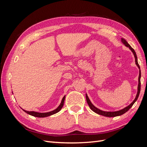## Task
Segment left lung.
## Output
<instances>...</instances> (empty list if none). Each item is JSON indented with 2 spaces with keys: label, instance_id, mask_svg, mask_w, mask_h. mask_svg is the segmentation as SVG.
<instances>
[{
  "label": "left lung",
  "instance_id": "left-lung-1",
  "mask_svg": "<svg viewBox=\"0 0 147 147\" xmlns=\"http://www.w3.org/2000/svg\"><path fill=\"white\" fill-rule=\"evenodd\" d=\"M121 42L124 44V45H125L126 47H128L130 49V50H131V51L132 52L133 55H134V57H135V61H136V64L137 65V66L138 67V68L139 69V79H138V82H139V83H138V86H137V95L136 96V98L134 99V100L132 101V103H131L128 106L126 107L125 108H124L121 110H118V111H115V112H106V111H103V110H101L100 109H99L98 108L96 107L93 105L92 103L91 100H90V99H89V97L88 96V95L86 94V101H87V103L89 105V107H90V109L93 111V112L99 114V115H102V116H104V117H118V116H120V115H121L124 113H125L126 112H127V111L129 110L131 107L133 105V104H134L135 102H136V100H137L138 97H139V94H140V78H141V72H140V66L139 65V63H138V61H137V55H136V53L134 51V49H133L131 45L129 44L125 39H124L123 38H121Z\"/></svg>",
  "mask_w": 147,
  "mask_h": 147
}]
</instances>
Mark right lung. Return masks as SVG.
I'll use <instances>...</instances> for the list:
<instances>
[{"label":"right lung","instance_id":"obj_1","mask_svg":"<svg viewBox=\"0 0 147 147\" xmlns=\"http://www.w3.org/2000/svg\"><path fill=\"white\" fill-rule=\"evenodd\" d=\"M65 96H64L63 97V99L61 100V102L60 105L58 106V107L57 109H56L55 110L51 111V112H47V113H38L37 112H34V111H31V112H29V111H26L24 109H23V110L24 112H25L26 113H28L30 115H32L33 117H38V118H44V117H49V116H51L52 115H54L57 112H59V111L61 110V109L63 108V107L64 105V100H65Z\"/></svg>","mask_w":147,"mask_h":147}]
</instances>
